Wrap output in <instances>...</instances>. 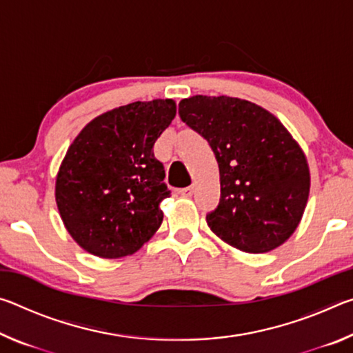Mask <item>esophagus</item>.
Here are the masks:
<instances>
[{
  "label": "esophagus",
  "mask_w": 353,
  "mask_h": 353,
  "mask_svg": "<svg viewBox=\"0 0 353 353\" xmlns=\"http://www.w3.org/2000/svg\"><path fill=\"white\" fill-rule=\"evenodd\" d=\"M179 194H181V196H185V198H188V196L193 194V187H185V188H181V190H179Z\"/></svg>",
  "instance_id": "34e87169"
}]
</instances>
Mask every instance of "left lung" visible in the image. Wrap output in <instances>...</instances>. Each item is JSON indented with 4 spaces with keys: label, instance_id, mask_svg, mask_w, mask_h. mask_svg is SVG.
I'll list each match as a JSON object with an SVG mask.
<instances>
[{
    "label": "left lung",
    "instance_id": "8db88e82",
    "mask_svg": "<svg viewBox=\"0 0 353 353\" xmlns=\"http://www.w3.org/2000/svg\"><path fill=\"white\" fill-rule=\"evenodd\" d=\"M179 115L218 160L221 199L207 214L213 234L250 254L283 244L310 193L307 157L288 129L263 107L230 97L182 99Z\"/></svg>",
    "mask_w": 353,
    "mask_h": 353
}]
</instances>
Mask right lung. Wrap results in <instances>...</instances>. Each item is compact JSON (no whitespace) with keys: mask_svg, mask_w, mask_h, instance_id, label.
Returning <instances> with one entry per match:
<instances>
[{"mask_svg":"<svg viewBox=\"0 0 353 353\" xmlns=\"http://www.w3.org/2000/svg\"><path fill=\"white\" fill-rule=\"evenodd\" d=\"M176 117L172 99L130 103L93 118L71 143L56 202L71 238L101 259L132 255L163 221L170 191L154 143Z\"/></svg>","mask_w":353,"mask_h":353,"instance_id":"right-lung-1","label":"right lung"}]
</instances>
